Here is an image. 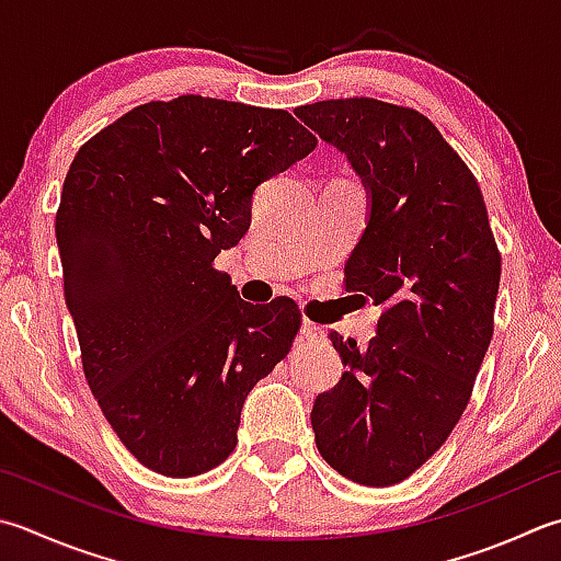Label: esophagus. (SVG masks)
I'll use <instances>...</instances> for the list:
<instances>
[{"mask_svg": "<svg viewBox=\"0 0 561 561\" xmlns=\"http://www.w3.org/2000/svg\"><path fill=\"white\" fill-rule=\"evenodd\" d=\"M325 335V331L313 321H304L301 323V340H309V343H318Z\"/></svg>", "mask_w": 561, "mask_h": 561, "instance_id": "obj_1", "label": "esophagus"}]
</instances>
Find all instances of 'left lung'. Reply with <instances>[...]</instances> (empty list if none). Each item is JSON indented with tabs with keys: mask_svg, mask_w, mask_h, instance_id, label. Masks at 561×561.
Here are the masks:
<instances>
[{
	"mask_svg": "<svg viewBox=\"0 0 561 561\" xmlns=\"http://www.w3.org/2000/svg\"><path fill=\"white\" fill-rule=\"evenodd\" d=\"M296 116L369 190L343 287L383 309L365 347L331 333L345 375L313 403L316 445L345 479L393 486L462 419L493 335L501 252L477 178L421 112L353 96Z\"/></svg>",
	"mask_w": 561,
	"mask_h": 561,
	"instance_id": "1",
	"label": "left lung"
}]
</instances>
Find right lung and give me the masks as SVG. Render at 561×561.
I'll list each match as a JSON object with an SVG mask.
<instances>
[{"mask_svg": "<svg viewBox=\"0 0 561 561\" xmlns=\"http://www.w3.org/2000/svg\"><path fill=\"white\" fill-rule=\"evenodd\" d=\"M318 138L284 108L182 94L99 130L55 214L84 379L142 467L186 479L238 443L248 391L287 357L301 311L245 304L214 267L252 194Z\"/></svg>", "mask_w": 561, "mask_h": 561, "instance_id": "obj_1", "label": "right lung"}]
</instances>
